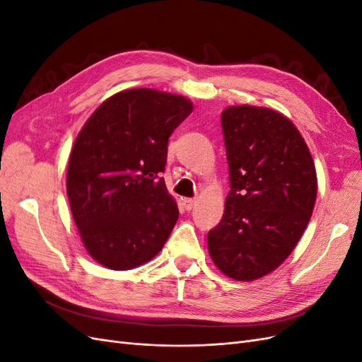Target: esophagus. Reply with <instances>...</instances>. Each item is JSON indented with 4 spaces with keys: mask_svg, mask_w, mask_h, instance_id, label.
<instances>
[{
    "mask_svg": "<svg viewBox=\"0 0 362 362\" xmlns=\"http://www.w3.org/2000/svg\"><path fill=\"white\" fill-rule=\"evenodd\" d=\"M182 205H184L185 210L190 211L192 208H194V205H196V199H193V198H184L182 199Z\"/></svg>",
    "mask_w": 362,
    "mask_h": 362,
    "instance_id": "34e87169",
    "label": "esophagus"
}]
</instances>
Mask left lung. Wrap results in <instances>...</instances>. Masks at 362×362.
<instances>
[{
  "label": "left lung",
  "mask_w": 362,
  "mask_h": 362,
  "mask_svg": "<svg viewBox=\"0 0 362 362\" xmlns=\"http://www.w3.org/2000/svg\"><path fill=\"white\" fill-rule=\"evenodd\" d=\"M222 131L231 190L208 250L226 276L254 281L300 240L315 204V168L298 128L270 108L228 107Z\"/></svg>",
  "instance_id": "obj_1"
}]
</instances>
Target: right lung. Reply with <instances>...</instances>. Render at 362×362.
<instances>
[{
  "label": "right lung",
  "instance_id": "obj_1",
  "mask_svg": "<svg viewBox=\"0 0 362 362\" xmlns=\"http://www.w3.org/2000/svg\"><path fill=\"white\" fill-rule=\"evenodd\" d=\"M193 110L184 96L131 89L96 108L76 137L68 198L90 257L113 270L154 258L178 221L161 173L168 140Z\"/></svg>",
  "mask_w": 362,
  "mask_h": 362
}]
</instances>
